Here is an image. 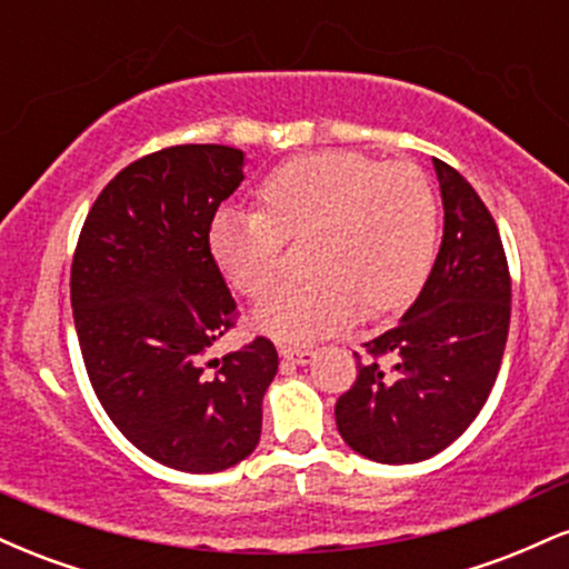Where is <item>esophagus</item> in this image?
<instances>
[{"label":"esophagus","mask_w":569,"mask_h":569,"mask_svg":"<svg viewBox=\"0 0 569 569\" xmlns=\"http://www.w3.org/2000/svg\"><path fill=\"white\" fill-rule=\"evenodd\" d=\"M278 352L280 358H286V361L291 363H299V367H305V363H310L312 358H316V352L310 348H291V345H280Z\"/></svg>","instance_id":"1"}]
</instances>
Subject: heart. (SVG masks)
<instances>
[{
  "mask_svg": "<svg viewBox=\"0 0 569 569\" xmlns=\"http://www.w3.org/2000/svg\"><path fill=\"white\" fill-rule=\"evenodd\" d=\"M257 213L219 211L208 248L234 291L259 299L276 283L283 243H302L307 278L280 286L251 323L289 345L345 329L367 307L385 316L420 293L439 251V202L411 162L358 152L299 154L257 187Z\"/></svg>",
  "mask_w": 569,
  "mask_h": 569,
  "instance_id": "obj_1",
  "label": "heart"
}]
</instances>
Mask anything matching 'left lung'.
I'll list each match as a JSON object with an SVG mask.
<instances>
[{
  "mask_svg": "<svg viewBox=\"0 0 569 569\" xmlns=\"http://www.w3.org/2000/svg\"><path fill=\"white\" fill-rule=\"evenodd\" d=\"M443 238L433 270L393 329L367 345L339 396L337 430L352 452L385 466L439 455L466 433L498 380L511 276L498 224L476 189L433 158ZM388 357L390 365H382Z\"/></svg>",
  "mask_w": 569,
  "mask_h": 569,
  "instance_id": "left-lung-1",
  "label": "left lung"
}]
</instances>
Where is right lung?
Returning <instances> with one entry per match:
<instances>
[{
	"instance_id": "right-lung-1",
	"label": "right lung",
	"mask_w": 569,
	"mask_h": 569,
	"mask_svg": "<svg viewBox=\"0 0 569 569\" xmlns=\"http://www.w3.org/2000/svg\"><path fill=\"white\" fill-rule=\"evenodd\" d=\"M243 168L246 154L221 143L130 162L98 194L71 262V310L98 401L136 449L184 473L227 471L257 449L278 371L264 337L208 361L234 316L208 227Z\"/></svg>"
}]
</instances>
